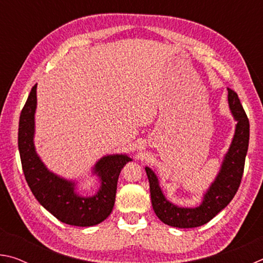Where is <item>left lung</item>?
Masks as SVG:
<instances>
[{"label":"left lung","instance_id":"1","mask_svg":"<svg viewBox=\"0 0 263 263\" xmlns=\"http://www.w3.org/2000/svg\"><path fill=\"white\" fill-rule=\"evenodd\" d=\"M228 101L231 115L237 123L234 135L228 152L222 158L219 172L203 194L199 205L184 208L172 203L164 196L157 174L149 167H145L149 182L153 210L164 224L179 229L198 228L210 221L222 209L228 206L237 194L248 149L249 122L238 95L231 89H228Z\"/></svg>","mask_w":263,"mask_h":263}]
</instances>
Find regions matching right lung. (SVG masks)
Masks as SVG:
<instances>
[{"mask_svg":"<svg viewBox=\"0 0 263 263\" xmlns=\"http://www.w3.org/2000/svg\"><path fill=\"white\" fill-rule=\"evenodd\" d=\"M35 109L37 84L31 89L18 125L22 167L33 196L42 206L65 224L80 228L100 224L112 211L119 174L132 159L126 153H117L97 160L91 168V175L99 180V189L92 196L80 195L79 181L66 179L50 171L35 151Z\"/></svg>","mask_w":263,"mask_h":263,"instance_id":"1","label":"right lung"}]
</instances>
